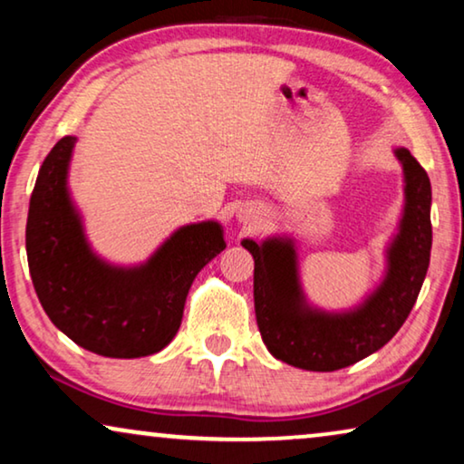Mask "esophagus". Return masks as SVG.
Returning <instances> with one entry per match:
<instances>
[{"label": "esophagus", "instance_id": "esophagus-1", "mask_svg": "<svg viewBox=\"0 0 464 464\" xmlns=\"http://www.w3.org/2000/svg\"><path fill=\"white\" fill-rule=\"evenodd\" d=\"M238 219L243 221V224H249V221L256 219V211H253V208H249V211H243L238 215Z\"/></svg>", "mask_w": 464, "mask_h": 464}]
</instances>
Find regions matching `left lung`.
Listing matches in <instances>:
<instances>
[{
	"instance_id": "8db88e82",
	"label": "left lung",
	"mask_w": 464,
	"mask_h": 464,
	"mask_svg": "<svg viewBox=\"0 0 464 464\" xmlns=\"http://www.w3.org/2000/svg\"><path fill=\"white\" fill-rule=\"evenodd\" d=\"M392 154L403 170V208L384 249V275L351 308L327 310L306 297L297 245L287 234L243 238L253 256V300L262 340L283 363L335 372L380 351L414 308L430 262V181L410 150Z\"/></svg>"
}]
</instances>
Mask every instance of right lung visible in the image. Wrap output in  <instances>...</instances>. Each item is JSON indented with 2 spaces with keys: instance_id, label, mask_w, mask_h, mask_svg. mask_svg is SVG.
<instances>
[{
  "instance_id": "obj_1",
  "label": "right lung",
  "mask_w": 464,
  "mask_h": 464,
  "mask_svg": "<svg viewBox=\"0 0 464 464\" xmlns=\"http://www.w3.org/2000/svg\"><path fill=\"white\" fill-rule=\"evenodd\" d=\"M75 141L63 137L50 150L31 194V281L48 319L78 346L111 359L148 357L179 332L194 278L226 249L224 226L207 219L177 227L139 264L101 257L69 189Z\"/></svg>"
}]
</instances>
